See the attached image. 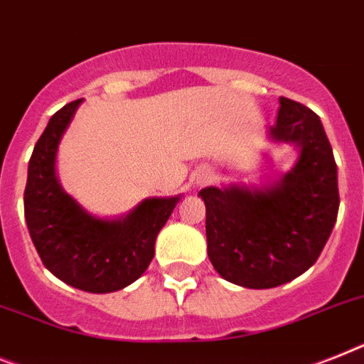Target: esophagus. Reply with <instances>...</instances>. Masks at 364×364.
<instances>
[{
  "mask_svg": "<svg viewBox=\"0 0 364 364\" xmlns=\"http://www.w3.org/2000/svg\"><path fill=\"white\" fill-rule=\"evenodd\" d=\"M209 179H210V172H209V170L198 173V177H196L198 183H207V181H209Z\"/></svg>",
  "mask_w": 364,
  "mask_h": 364,
  "instance_id": "obj_1",
  "label": "esophagus"
}]
</instances>
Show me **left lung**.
Segmentation results:
<instances>
[{"label": "left lung", "instance_id": "1", "mask_svg": "<svg viewBox=\"0 0 364 364\" xmlns=\"http://www.w3.org/2000/svg\"><path fill=\"white\" fill-rule=\"evenodd\" d=\"M272 140L300 149L298 161L268 187H207V253L224 279L272 289L313 267L338 213L337 164L322 122L309 107L279 97Z\"/></svg>", "mask_w": 364, "mask_h": 364}]
</instances>
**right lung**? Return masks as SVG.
<instances>
[{"label": "right lung", "mask_w": 364, "mask_h": 364, "mask_svg": "<svg viewBox=\"0 0 364 364\" xmlns=\"http://www.w3.org/2000/svg\"><path fill=\"white\" fill-rule=\"evenodd\" d=\"M83 100L64 105L46 125L27 168L23 210L44 267L66 285L105 294L139 279L155 253V239L181 196L148 198L129 215H88L60 187L55 159L64 131Z\"/></svg>", "instance_id": "right-lung-1"}]
</instances>
